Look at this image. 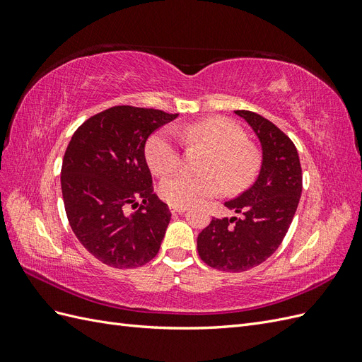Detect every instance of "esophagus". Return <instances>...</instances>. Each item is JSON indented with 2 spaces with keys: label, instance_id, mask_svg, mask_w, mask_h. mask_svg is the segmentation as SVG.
Masks as SVG:
<instances>
[{
  "label": "esophagus",
  "instance_id": "1",
  "mask_svg": "<svg viewBox=\"0 0 362 362\" xmlns=\"http://www.w3.org/2000/svg\"><path fill=\"white\" fill-rule=\"evenodd\" d=\"M169 210H170V213H185L187 211V206L185 205H173V204H170L169 205Z\"/></svg>",
  "mask_w": 362,
  "mask_h": 362
}]
</instances>
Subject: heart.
<instances>
[{
    "label": "heart",
    "instance_id": "heart-1",
    "mask_svg": "<svg viewBox=\"0 0 362 362\" xmlns=\"http://www.w3.org/2000/svg\"><path fill=\"white\" fill-rule=\"evenodd\" d=\"M187 141H199L213 149L205 163L208 173L182 172L163 181L160 194L173 205H192L225 192L242 190L254 180L259 166L257 151L247 145L243 128L225 117H211L177 128ZM146 161L157 177H168L180 168L181 154L177 139L169 131H160L146 145Z\"/></svg>",
    "mask_w": 362,
    "mask_h": 362
}]
</instances>
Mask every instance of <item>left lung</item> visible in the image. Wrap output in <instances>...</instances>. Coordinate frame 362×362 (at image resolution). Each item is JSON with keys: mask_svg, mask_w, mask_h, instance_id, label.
Listing matches in <instances>:
<instances>
[{"mask_svg": "<svg viewBox=\"0 0 362 362\" xmlns=\"http://www.w3.org/2000/svg\"><path fill=\"white\" fill-rule=\"evenodd\" d=\"M261 145V169L255 182L226 201L240 217L213 218L198 235L201 259L213 269L245 272L264 262L286 237L302 193V168L293 141L270 120L235 110Z\"/></svg>", "mask_w": 362, "mask_h": 362, "instance_id": "8db88e82", "label": "left lung"}]
</instances>
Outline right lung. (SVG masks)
<instances>
[{
  "mask_svg": "<svg viewBox=\"0 0 362 362\" xmlns=\"http://www.w3.org/2000/svg\"><path fill=\"white\" fill-rule=\"evenodd\" d=\"M177 117L117 105L87 119L69 141L62 164L64 210L80 243L107 266L134 269L158 254L172 214L152 189L145 145ZM128 204L139 208L128 215Z\"/></svg>",
  "mask_w": 362,
  "mask_h": 362,
  "instance_id": "1",
  "label": "right lung"
}]
</instances>
